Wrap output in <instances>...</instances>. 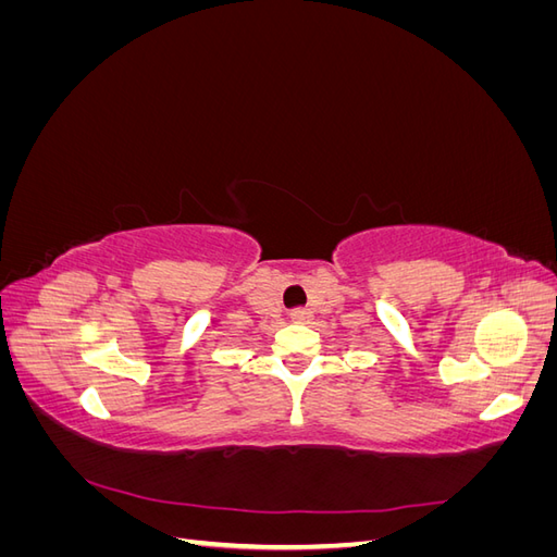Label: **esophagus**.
<instances>
[{"instance_id": "34e87169", "label": "esophagus", "mask_w": 557, "mask_h": 557, "mask_svg": "<svg viewBox=\"0 0 557 557\" xmlns=\"http://www.w3.org/2000/svg\"><path fill=\"white\" fill-rule=\"evenodd\" d=\"M290 320H293V323H309L311 311L309 309H293Z\"/></svg>"}]
</instances>
